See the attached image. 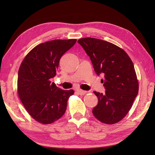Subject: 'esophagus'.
<instances>
[{"label":"esophagus","mask_w":155,"mask_h":155,"mask_svg":"<svg viewBox=\"0 0 155 155\" xmlns=\"http://www.w3.org/2000/svg\"><path fill=\"white\" fill-rule=\"evenodd\" d=\"M77 93L79 94H81V95H83V94H86L87 92V91H83V90H81V89H77Z\"/></svg>","instance_id":"obj_1"}]
</instances>
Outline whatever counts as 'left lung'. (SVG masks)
<instances>
[{
  "label": "left lung",
  "mask_w": 155,
  "mask_h": 155,
  "mask_svg": "<svg viewBox=\"0 0 155 155\" xmlns=\"http://www.w3.org/2000/svg\"><path fill=\"white\" fill-rule=\"evenodd\" d=\"M78 42L89 56L97 74L104 76L105 93L94 92L98 100L94 116L105 124L117 123L130 110L139 92L133 62L126 52L109 42L83 38Z\"/></svg>",
  "instance_id": "left-lung-1"
}]
</instances>
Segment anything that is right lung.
<instances>
[{
    "label": "right lung",
    "instance_id": "obj_1",
    "mask_svg": "<svg viewBox=\"0 0 155 155\" xmlns=\"http://www.w3.org/2000/svg\"><path fill=\"white\" fill-rule=\"evenodd\" d=\"M77 39L53 40L32 48L22 61L18 73V93L29 114L42 124H51L65 113L73 90H62L51 78L56 76L59 61Z\"/></svg>",
    "mask_w": 155,
    "mask_h": 155
}]
</instances>
